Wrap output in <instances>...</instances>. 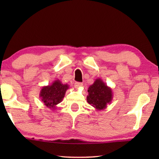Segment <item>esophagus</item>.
Returning <instances> with one entry per match:
<instances>
[{"instance_id": "esophagus-1", "label": "esophagus", "mask_w": 159, "mask_h": 159, "mask_svg": "<svg viewBox=\"0 0 159 159\" xmlns=\"http://www.w3.org/2000/svg\"><path fill=\"white\" fill-rule=\"evenodd\" d=\"M81 86H82V83H81V82H75V88H80V87H81Z\"/></svg>"}]
</instances>
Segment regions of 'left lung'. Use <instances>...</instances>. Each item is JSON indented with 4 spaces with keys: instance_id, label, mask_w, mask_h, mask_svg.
Masks as SVG:
<instances>
[{
    "instance_id": "1",
    "label": "left lung",
    "mask_w": 159,
    "mask_h": 159,
    "mask_svg": "<svg viewBox=\"0 0 159 159\" xmlns=\"http://www.w3.org/2000/svg\"><path fill=\"white\" fill-rule=\"evenodd\" d=\"M87 101L96 111H101L111 103L113 99L112 89L107 86L100 78L95 80L94 83L89 87Z\"/></svg>"
}]
</instances>
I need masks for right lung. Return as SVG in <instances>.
<instances>
[{
	"label": "right lung",
	"instance_id": "right-lung-1",
	"mask_svg": "<svg viewBox=\"0 0 159 159\" xmlns=\"http://www.w3.org/2000/svg\"><path fill=\"white\" fill-rule=\"evenodd\" d=\"M69 88V84H63L59 80H56L50 85L43 87L40 93L41 101L51 110H56V106L62 101Z\"/></svg>",
	"mask_w": 159,
	"mask_h": 159
}]
</instances>
